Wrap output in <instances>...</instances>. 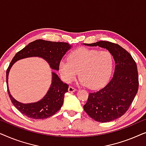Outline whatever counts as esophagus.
Listing matches in <instances>:
<instances>
[{
  "instance_id": "esophagus-1",
  "label": "esophagus",
  "mask_w": 146,
  "mask_h": 146,
  "mask_svg": "<svg viewBox=\"0 0 146 146\" xmlns=\"http://www.w3.org/2000/svg\"><path fill=\"white\" fill-rule=\"evenodd\" d=\"M76 91V89L73 88L72 86H69L68 87V92H74Z\"/></svg>"
}]
</instances>
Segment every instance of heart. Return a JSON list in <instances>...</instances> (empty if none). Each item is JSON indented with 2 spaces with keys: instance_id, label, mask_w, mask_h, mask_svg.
<instances>
[{
  "instance_id": "heart-1",
  "label": "heart",
  "mask_w": 146,
  "mask_h": 146,
  "mask_svg": "<svg viewBox=\"0 0 146 146\" xmlns=\"http://www.w3.org/2000/svg\"><path fill=\"white\" fill-rule=\"evenodd\" d=\"M113 66V56L108 50L80 48L68 56L67 61H61L58 68L65 82H71L78 73L81 84L95 90L106 84Z\"/></svg>"
}]
</instances>
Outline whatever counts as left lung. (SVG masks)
Returning <instances> with one entry per match:
<instances>
[{
	"label": "left lung",
	"mask_w": 146,
	"mask_h": 146,
	"mask_svg": "<svg viewBox=\"0 0 146 146\" xmlns=\"http://www.w3.org/2000/svg\"><path fill=\"white\" fill-rule=\"evenodd\" d=\"M84 45L106 48L114 59L112 78L99 91L90 93L84 106V111L94 120L109 122L122 116L136 95L139 86L136 63L130 54L117 44L99 41Z\"/></svg>",
	"instance_id": "left-lung-1"
}]
</instances>
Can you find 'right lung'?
<instances>
[{"instance_id": "add662e5", "label": "right lung", "mask_w": 146, "mask_h": 146, "mask_svg": "<svg viewBox=\"0 0 146 146\" xmlns=\"http://www.w3.org/2000/svg\"><path fill=\"white\" fill-rule=\"evenodd\" d=\"M71 47L72 46L66 42L39 39L29 43L16 54L7 70V85L12 103L22 113L35 119H46L55 114L63 105L64 94L68 92V85L61 81L54 72H52L51 85L44 96L36 102L21 103L12 96L9 89V74L14 64L26 58L39 57L45 60L52 69L58 70L62 58Z\"/></svg>"}]
</instances>
